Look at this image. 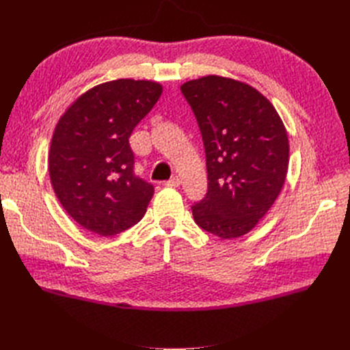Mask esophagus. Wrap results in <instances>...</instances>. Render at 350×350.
<instances>
[{
  "label": "esophagus",
  "instance_id": "34e87169",
  "mask_svg": "<svg viewBox=\"0 0 350 350\" xmlns=\"http://www.w3.org/2000/svg\"><path fill=\"white\" fill-rule=\"evenodd\" d=\"M165 185L166 187H171V188H176V187L181 185V179H179L178 176H174L172 179H169V181H166Z\"/></svg>",
  "mask_w": 350,
  "mask_h": 350
}]
</instances>
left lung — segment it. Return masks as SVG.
I'll use <instances>...</instances> for the list:
<instances>
[{
    "label": "left lung",
    "mask_w": 350,
    "mask_h": 350,
    "mask_svg": "<svg viewBox=\"0 0 350 350\" xmlns=\"http://www.w3.org/2000/svg\"><path fill=\"white\" fill-rule=\"evenodd\" d=\"M206 150L208 189L193 206L196 224L221 239L248 234L279 197L289 140L270 100L250 84L206 76L181 86Z\"/></svg>",
    "instance_id": "1"
}]
</instances>
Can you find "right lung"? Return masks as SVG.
Segmentation results:
<instances>
[{
	"instance_id": "right-lung-1",
	"label": "right lung",
	"mask_w": 350,
	"mask_h": 350,
	"mask_svg": "<svg viewBox=\"0 0 350 350\" xmlns=\"http://www.w3.org/2000/svg\"><path fill=\"white\" fill-rule=\"evenodd\" d=\"M162 90L150 80H112L61 115L48 156L51 184L67 213L93 234L116 235L146 213L154 188L134 175L129 139Z\"/></svg>"
}]
</instances>
